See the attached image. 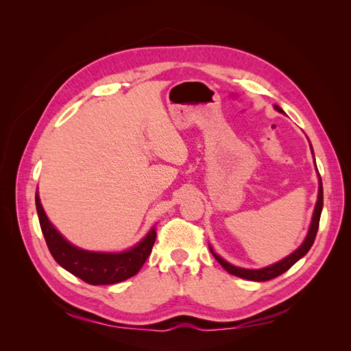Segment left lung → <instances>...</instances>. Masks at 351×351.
<instances>
[{
  "label": "left lung",
  "mask_w": 351,
  "mask_h": 351,
  "mask_svg": "<svg viewBox=\"0 0 351 351\" xmlns=\"http://www.w3.org/2000/svg\"><path fill=\"white\" fill-rule=\"evenodd\" d=\"M274 108L277 110L278 112L284 114V111L278 107V105H274ZM311 149H312V145H311ZM312 154H313V149H312ZM316 171H317V168H316ZM317 177H319V192H317V200H316V205H315L312 222H311L309 231H307V236H306V239L303 240V243L299 246V249H295L291 254H289V256L284 258L282 261H280L277 263H272V265H269V267L261 268V269H246V268L234 267V265H231L226 259H222L219 254H217L214 252L212 246H209V250L212 253V256H214L219 262L221 267L224 268L228 274L236 275V277H240V278H244V280H250V281H268V280H272L275 277H278V275L284 274L285 271H289L297 261L302 259L304 254L309 252V249L312 247V244L315 241L317 228H319L321 212H322V208H324V189H322V180H321L319 173H317Z\"/></svg>",
  "instance_id": "obj_1"
}]
</instances>
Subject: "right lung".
<instances>
[{
    "label": "right lung",
    "mask_w": 351,
    "mask_h": 351,
    "mask_svg": "<svg viewBox=\"0 0 351 351\" xmlns=\"http://www.w3.org/2000/svg\"><path fill=\"white\" fill-rule=\"evenodd\" d=\"M36 210L42 234L47 246L60 267L76 275L84 282L92 285H108L125 281L133 277L143 267L149 256L156 239V228L149 232L133 247L124 252H90L74 246L61 236V232L51 224L44 208H42L39 193L35 195Z\"/></svg>",
    "instance_id": "obj_1"
}]
</instances>
